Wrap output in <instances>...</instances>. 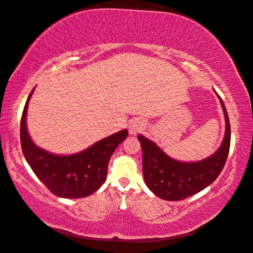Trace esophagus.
I'll return each instance as SVG.
<instances>
[{
    "instance_id": "1",
    "label": "esophagus",
    "mask_w": 253,
    "mask_h": 253,
    "mask_svg": "<svg viewBox=\"0 0 253 253\" xmlns=\"http://www.w3.org/2000/svg\"><path fill=\"white\" fill-rule=\"evenodd\" d=\"M144 127V123L142 120H139V119H134V120H131L130 123H129V131L131 134H135L138 133L139 131L143 130Z\"/></svg>"
}]
</instances>
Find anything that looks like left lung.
I'll use <instances>...</instances> for the list:
<instances>
[{
	"mask_svg": "<svg viewBox=\"0 0 253 253\" xmlns=\"http://www.w3.org/2000/svg\"><path fill=\"white\" fill-rule=\"evenodd\" d=\"M218 95V94H216ZM225 118V133L221 147L210 157L197 162H181L170 158L153 141L138 135L142 148L145 184L163 200L179 201L193 196L213 182L227 161L231 129L224 103L218 95Z\"/></svg>",
	"mask_w": 253,
	"mask_h": 253,
	"instance_id": "1",
	"label": "left lung"
}]
</instances>
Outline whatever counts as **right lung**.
<instances>
[{
  "label": "right lung",
  "mask_w": 253,
  "mask_h": 253,
  "mask_svg": "<svg viewBox=\"0 0 253 253\" xmlns=\"http://www.w3.org/2000/svg\"><path fill=\"white\" fill-rule=\"evenodd\" d=\"M26 100L21 119V144L26 162L35 175L52 193L60 198H84L95 192L106 179L109 160L119 144L126 139L127 130H121L97 141L83 151L57 156L38 147L30 138L26 126L29 101Z\"/></svg>",
  "instance_id": "right-lung-1"
}]
</instances>
